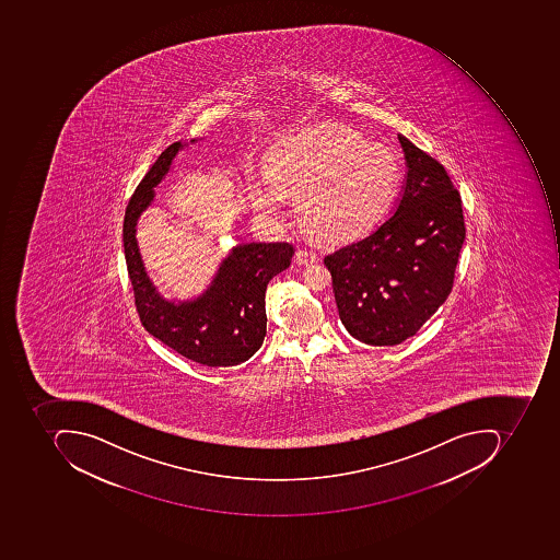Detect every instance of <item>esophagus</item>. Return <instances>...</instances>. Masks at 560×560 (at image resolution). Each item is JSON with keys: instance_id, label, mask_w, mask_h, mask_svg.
Wrapping results in <instances>:
<instances>
[{"instance_id": "esophagus-1", "label": "esophagus", "mask_w": 560, "mask_h": 560, "mask_svg": "<svg viewBox=\"0 0 560 560\" xmlns=\"http://www.w3.org/2000/svg\"><path fill=\"white\" fill-rule=\"evenodd\" d=\"M294 259H296L298 264H313L318 260V256H316V253H313V250L310 249H301L298 250L296 256H294Z\"/></svg>"}]
</instances>
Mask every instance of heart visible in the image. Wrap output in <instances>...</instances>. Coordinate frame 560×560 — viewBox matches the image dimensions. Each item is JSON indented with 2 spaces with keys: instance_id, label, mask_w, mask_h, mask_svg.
I'll return each instance as SVG.
<instances>
[{
  "instance_id": "obj_1",
  "label": "heart",
  "mask_w": 560,
  "mask_h": 560,
  "mask_svg": "<svg viewBox=\"0 0 560 560\" xmlns=\"http://www.w3.org/2000/svg\"><path fill=\"white\" fill-rule=\"evenodd\" d=\"M402 166L384 144L343 126L289 136L267 156V173L249 178L260 215H282L285 194L296 195L301 225L323 241L359 237L382 219L399 191Z\"/></svg>"
}]
</instances>
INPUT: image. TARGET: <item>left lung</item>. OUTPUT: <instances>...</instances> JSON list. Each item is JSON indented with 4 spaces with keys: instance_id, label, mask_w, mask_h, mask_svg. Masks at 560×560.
Returning a JSON list of instances; mask_svg holds the SVG:
<instances>
[{
    "instance_id": "1",
    "label": "left lung",
    "mask_w": 560,
    "mask_h": 560,
    "mask_svg": "<svg viewBox=\"0 0 560 560\" xmlns=\"http://www.w3.org/2000/svg\"><path fill=\"white\" fill-rule=\"evenodd\" d=\"M406 179L392 215L325 257L351 337L394 347L447 300L466 237L459 191L444 166L399 135Z\"/></svg>"
}]
</instances>
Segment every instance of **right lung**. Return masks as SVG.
Instances as JSON below:
<instances>
[{
    "label": "right lung",
    "mask_w": 560,
    "mask_h": 560,
    "mask_svg": "<svg viewBox=\"0 0 560 560\" xmlns=\"http://www.w3.org/2000/svg\"><path fill=\"white\" fill-rule=\"evenodd\" d=\"M197 139H191L195 143ZM187 144L173 143L139 183L126 209L122 241L139 319L150 335L185 359L206 366H234L262 347L266 337V289L288 269L294 247L288 242H247L232 247L209 288L187 301H168L148 276L138 241L139 217L153 203L154 188Z\"/></svg>",
    "instance_id": "obj_1"
}]
</instances>
